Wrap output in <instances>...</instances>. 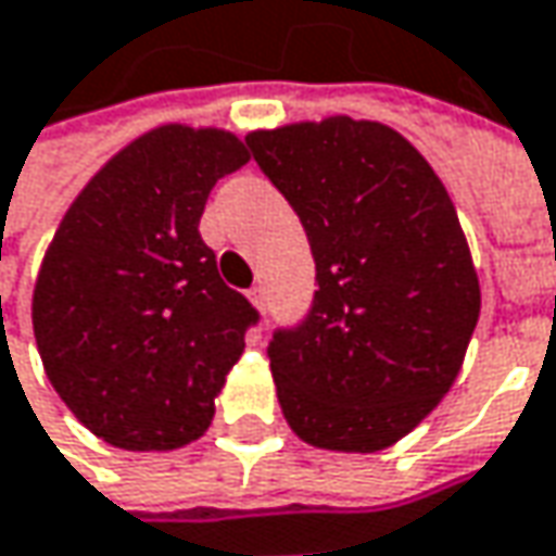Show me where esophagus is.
Segmentation results:
<instances>
[{
  "label": "esophagus",
  "instance_id": "34e87169",
  "mask_svg": "<svg viewBox=\"0 0 556 556\" xmlns=\"http://www.w3.org/2000/svg\"><path fill=\"white\" fill-rule=\"evenodd\" d=\"M247 296H250V303H253V306H256L260 313H265V291H263V288H253V291L247 293Z\"/></svg>",
  "mask_w": 556,
  "mask_h": 556
}]
</instances>
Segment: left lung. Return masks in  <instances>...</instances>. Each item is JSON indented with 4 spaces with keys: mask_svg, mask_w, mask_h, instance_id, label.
Segmentation results:
<instances>
[{
    "mask_svg": "<svg viewBox=\"0 0 556 556\" xmlns=\"http://www.w3.org/2000/svg\"><path fill=\"white\" fill-rule=\"evenodd\" d=\"M300 215L319 291L278 331L268 366L293 434L375 454L416 429L457 381L482 309L457 208L394 127L328 115L247 134Z\"/></svg>",
    "mask_w": 556,
    "mask_h": 556,
    "instance_id": "obj_1",
    "label": "left lung"
}]
</instances>
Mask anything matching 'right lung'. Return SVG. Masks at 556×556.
<instances>
[{
  "mask_svg": "<svg viewBox=\"0 0 556 556\" xmlns=\"http://www.w3.org/2000/svg\"><path fill=\"white\" fill-rule=\"evenodd\" d=\"M247 162L225 127H153L84 184L46 247L30 300L42 369L112 447L162 454L206 434L256 309L218 278L200 215Z\"/></svg>",
  "mask_w": 556,
  "mask_h": 556,
  "instance_id": "obj_1",
  "label": "right lung"
}]
</instances>
